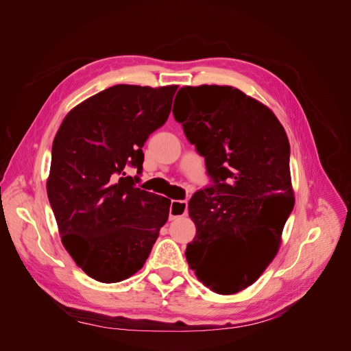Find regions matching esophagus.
Returning a JSON list of instances; mask_svg holds the SVG:
<instances>
[{"label":"esophagus","mask_w":351,"mask_h":351,"mask_svg":"<svg viewBox=\"0 0 351 351\" xmlns=\"http://www.w3.org/2000/svg\"><path fill=\"white\" fill-rule=\"evenodd\" d=\"M188 213V202L186 200H172L169 208V219L175 220L179 216H185Z\"/></svg>","instance_id":"esophagus-1"}]
</instances>
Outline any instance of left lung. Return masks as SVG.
I'll use <instances>...</instances> for the list:
<instances>
[{
  "label": "left lung",
  "instance_id": "obj_1",
  "mask_svg": "<svg viewBox=\"0 0 351 351\" xmlns=\"http://www.w3.org/2000/svg\"><path fill=\"white\" fill-rule=\"evenodd\" d=\"M178 95L185 105H173V117L213 180L189 200L196 236L186 261L206 287L233 294L259 279L279 250L294 206L290 143L271 110L237 88L183 86Z\"/></svg>",
  "mask_w": 351,
  "mask_h": 351
}]
</instances>
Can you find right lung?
I'll return each mask as SVG.
<instances>
[{
    "label": "right lung",
    "mask_w": 351,
    "mask_h": 351,
    "mask_svg": "<svg viewBox=\"0 0 351 351\" xmlns=\"http://www.w3.org/2000/svg\"><path fill=\"white\" fill-rule=\"evenodd\" d=\"M178 85H114L73 108L52 143L47 193L61 241L75 263L102 283L145 265L171 200L135 188L142 147L171 114Z\"/></svg>",
    "instance_id": "1"
}]
</instances>
